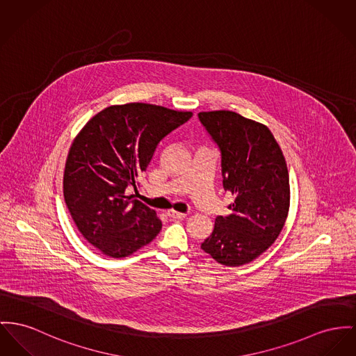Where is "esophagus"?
<instances>
[{"label":"esophagus","mask_w":356,"mask_h":356,"mask_svg":"<svg viewBox=\"0 0 356 356\" xmlns=\"http://www.w3.org/2000/svg\"><path fill=\"white\" fill-rule=\"evenodd\" d=\"M167 214L172 218V220H182V218H185L188 214L186 213H179V212H177V211H168Z\"/></svg>","instance_id":"obj_1"}]
</instances>
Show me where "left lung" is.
<instances>
[{"label": "left lung", "instance_id": "left-lung-1", "mask_svg": "<svg viewBox=\"0 0 356 356\" xmlns=\"http://www.w3.org/2000/svg\"><path fill=\"white\" fill-rule=\"evenodd\" d=\"M198 120L217 145L225 191L235 195L229 216H217L201 248L224 266L257 259L281 234L290 188L284 154L270 129L235 112H201Z\"/></svg>", "mask_w": 356, "mask_h": 356}]
</instances>
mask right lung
<instances>
[{
  "label": "right lung",
  "instance_id": "1",
  "mask_svg": "<svg viewBox=\"0 0 356 356\" xmlns=\"http://www.w3.org/2000/svg\"><path fill=\"white\" fill-rule=\"evenodd\" d=\"M191 116L142 102L115 105L75 138L63 177L65 201L81 234L102 254L128 257L161 232L156 212L125 190L138 189L136 178L159 142Z\"/></svg>",
  "mask_w": 356,
  "mask_h": 356
}]
</instances>
